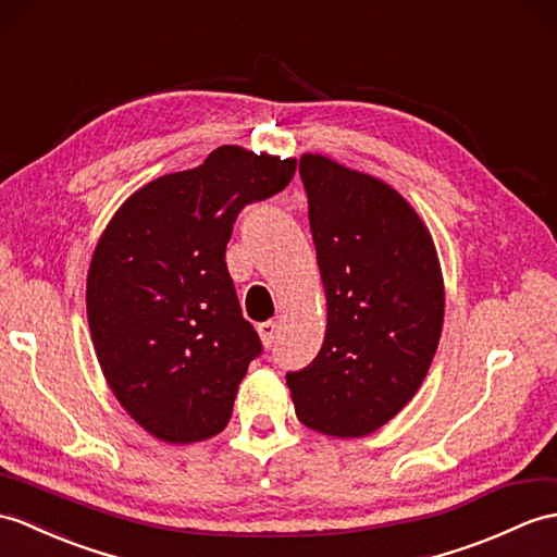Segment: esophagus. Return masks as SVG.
<instances>
[{
	"label": "esophagus",
	"instance_id": "34e87169",
	"mask_svg": "<svg viewBox=\"0 0 557 557\" xmlns=\"http://www.w3.org/2000/svg\"><path fill=\"white\" fill-rule=\"evenodd\" d=\"M258 334H261V339L265 346H273V342L277 339V322L275 320H268L258 325Z\"/></svg>",
	"mask_w": 557,
	"mask_h": 557
}]
</instances>
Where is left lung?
I'll return each instance as SVG.
<instances>
[{"mask_svg": "<svg viewBox=\"0 0 557 557\" xmlns=\"http://www.w3.org/2000/svg\"><path fill=\"white\" fill-rule=\"evenodd\" d=\"M327 296L320 354L287 372L299 420L366 436L416 396L444 325V280L430 232L396 189L318 153L299 161Z\"/></svg>", "mask_w": 557, "mask_h": 557, "instance_id": "8db88e82", "label": "left lung"}]
</instances>
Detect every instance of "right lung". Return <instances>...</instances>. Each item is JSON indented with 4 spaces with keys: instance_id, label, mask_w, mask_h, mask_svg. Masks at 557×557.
Returning <instances> with one entry per match:
<instances>
[{
    "instance_id": "right-lung-1",
    "label": "right lung",
    "mask_w": 557,
    "mask_h": 557,
    "mask_svg": "<svg viewBox=\"0 0 557 557\" xmlns=\"http://www.w3.org/2000/svg\"><path fill=\"white\" fill-rule=\"evenodd\" d=\"M294 173L296 159L220 147L137 189L103 230L87 275L89 332L111 392L161 442H201L230 422L263 351L227 273L232 223Z\"/></svg>"
}]
</instances>
